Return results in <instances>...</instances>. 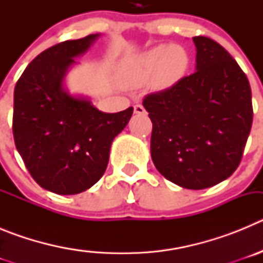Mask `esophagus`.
Listing matches in <instances>:
<instances>
[{"label":"esophagus","mask_w":263,"mask_h":263,"mask_svg":"<svg viewBox=\"0 0 263 263\" xmlns=\"http://www.w3.org/2000/svg\"><path fill=\"white\" fill-rule=\"evenodd\" d=\"M134 113H136V115H145L146 110L142 105H136L134 106Z\"/></svg>","instance_id":"obj_1"}]
</instances>
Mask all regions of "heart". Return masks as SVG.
Masks as SVG:
<instances>
[{
    "instance_id": "heart-1",
    "label": "heart",
    "mask_w": 263,
    "mask_h": 263,
    "mask_svg": "<svg viewBox=\"0 0 263 263\" xmlns=\"http://www.w3.org/2000/svg\"><path fill=\"white\" fill-rule=\"evenodd\" d=\"M187 67L188 55L182 46H157L139 58L137 71L141 79L154 72V81L158 85H170L182 78Z\"/></svg>"
}]
</instances>
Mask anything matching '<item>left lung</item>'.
Listing matches in <instances>:
<instances>
[{
	"instance_id": "left-lung-1",
	"label": "left lung",
	"mask_w": 263,
	"mask_h": 263,
	"mask_svg": "<svg viewBox=\"0 0 263 263\" xmlns=\"http://www.w3.org/2000/svg\"><path fill=\"white\" fill-rule=\"evenodd\" d=\"M196 71L148 95L150 152L167 180L203 190L228 179L241 162L253 122L252 89L236 60L206 36H195Z\"/></svg>"
}]
</instances>
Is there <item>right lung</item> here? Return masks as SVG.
Here are the masks:
<instances>
[{"label": "right lung", "instance_id": "1", "mask_svg": "<svg viewBox=\"0 0 263 263\" xmlns=\"http://www.w3.org/2000/svg\"><path fill=\"white\" fill-rule=\"evenodd\" d=\"M101 34L66 41L41 52L14 89L13 134L18 153L42 188L75 195L96 184L105 173L113 139L125 129L133 108L105 113L66 87Z\"/></svg>", "mask_w": 263, "mask_h": 263}]
</instances>
